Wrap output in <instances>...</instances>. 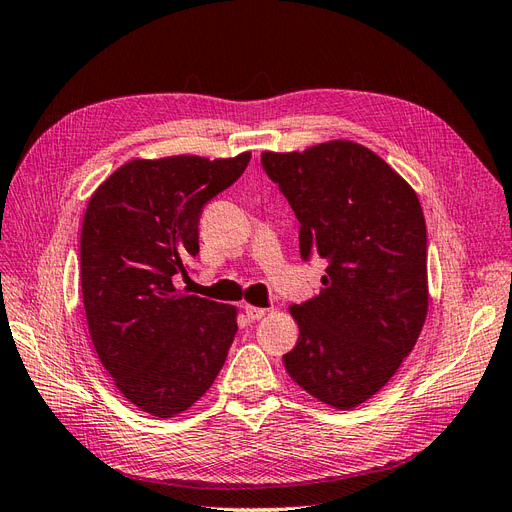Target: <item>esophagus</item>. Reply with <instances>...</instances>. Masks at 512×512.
I'll return each mask as SVG.
<instances>
[{
  "label": "esophagus",
  "instance_id": "34e87169",
  "mask_svg": "<svg viewBox=\"0 0 512 512\" xmlns=\"http://www.w3.org/2000/svg\"><path fill=\"white\" fill-rule=\"evenodd\" d=\"M243 312H245L247 320H260L262 316L267 314V309L265 307H256V305H245Z\"/></svg>",
  "mask_w": 512,
  "mask_h": 512
}]
</instances>
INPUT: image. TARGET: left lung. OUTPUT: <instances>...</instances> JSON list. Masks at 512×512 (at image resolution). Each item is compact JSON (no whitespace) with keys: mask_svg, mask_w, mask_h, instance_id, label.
Masks as SVG:
<instances>
[{"mask_svg":"<svg viewBox=\"0 0 512 512\" xmlns=\"http://www.w3.org/2000/svg\"><path fill=\"white\" fill-rule=\"evenodd\" d=\"M301 224V258L329 262L318 297L290 305L299 342L288 376L339 410L374 397L427 318V230L416 192L374 151L331 141L262 153Z\"/></svg>","mask_w":512,"mask_h":512,"instance_id":"left-lung-1","label":"left lung"}]
</instances>
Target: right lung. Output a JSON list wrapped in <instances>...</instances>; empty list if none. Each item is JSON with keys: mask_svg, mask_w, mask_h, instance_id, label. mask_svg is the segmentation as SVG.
Here are the masks:
<instances>
[{"mask_svg": "<svg viewBox=\"0 0 512 512\" xmlns=\"http://www.w3.org/2000/svg\"><path fill=\"white\" fill-rule=\"evenodd\" d=\"M252 153L170 156L119 166L89 198L81 290L98 359L121 395L151 416L192 408L218 378L237 307L175 288L198 254V220Z\"/></svg>", "mask_w": 512, "mask_h": 512, "instance_id": "add662e5", "label": "right lung"}]
</instances>
